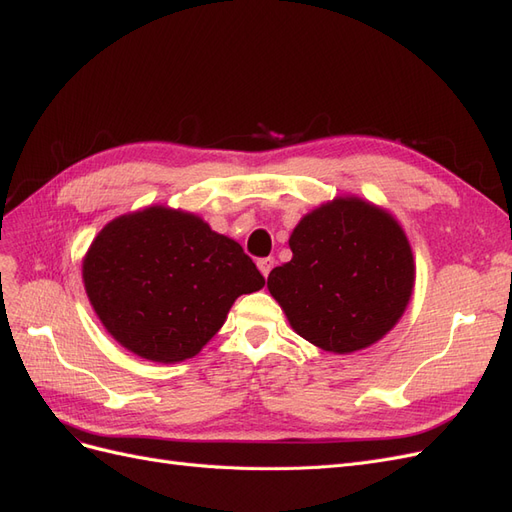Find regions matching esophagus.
Here are the masks:
<instances>
[{"label":"esophagus","instance_id":"esophagus-1","mask_svg":"<svg viewBox=\"0 0 512 512\" xmlns=\"http://www.w3.org/2000/svg\"><path fill=\"white\" fill-rule=\"evenodd\" d=\"M257 268H259V272H261V274L268 276V274H270V270L274 268V257H264V259H259V261H257Z\"/></svg>","mask_w":512,"mask_h":512}]
</instances>
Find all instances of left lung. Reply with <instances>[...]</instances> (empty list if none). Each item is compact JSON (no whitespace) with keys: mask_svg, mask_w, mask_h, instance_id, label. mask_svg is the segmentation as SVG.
I'll return each mask as SVG.
<instances>
[{"mask_svg":"<svg viewBox=\"0 0 512 512\" xmlns=\"http://www.w3.org/2000/svg\"><path fill=\"white\" fill-rule=\"evenodd\" d=\"M294 257L268 289L302 339L352 354L388 334L412 298V246L392 214L339 197L306 214L289 238Z\"/></svg>","mask_w":512,"mask_h":512,"instance_id":"obj_1","label":"left lung"}]
</instances>
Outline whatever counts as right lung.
Segmentation results:
<instances>
[{
  "instance_id": "add662e5",
  "label": "right lung",
  "mask_w": 512,
  "mask_h": 512,
  "mask_svg": "<svg viewBox=\"0 0 512 512\" xmlns=\"http://www.w3.org/2000/svg\"><path fill=\"white\" fill-rule=\"evenodd\" d=\"M83 283L115 341L171 364L199 354L236 298L266 281L236 240L191 212L152 206L102 227L83 259Z\"/></svg>"
}]
</instances>
